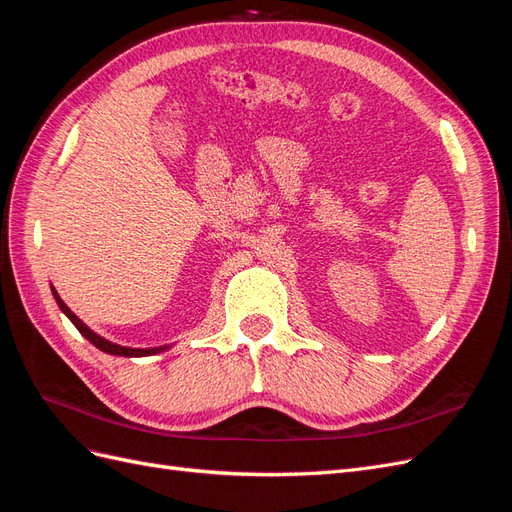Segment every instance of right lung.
<instances>
[{"label": "right lung", "instance_id": "1", "mask_svg": "<svg viewBox=\"0 0 512 512\" xmlns=\"http://www.w3.org/2000/svg\"><path fill=\"white\" fill-rule=\"evenodd\" d=\"M51 292H53V297H55V301H57V305H59V309L61 312H64L66 316H68V320L74 324L76 329H79V333L85 337V339H89L91 344H94L98 350H102V352H106V354H115V356H151V354H160V352H164V350H168L170 348V344H166V346H156V348H130V346H119V344H115V342H108L106 337H102V335H98L96 331H91L87 324L76 316L72 309L61 301V297L57 294V290L51 286Z\"/></svg>", "mask_w": 512, "mask_h": 512}]
</instances>
